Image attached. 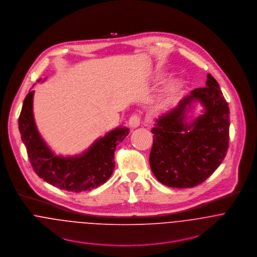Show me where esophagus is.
Listing matches in <instances>:
<instances>
[{"label": "esophagus", "instance_id": "obj_1", "mask_svg": "<svg viewBox=\"0 0 257 257\" xmlns=\"http://www.w3.org/2000/svg\"><path fill=\"white\" fill-rule=\"evenodd\" d=\"M140 123H141V120H140V116L139 115H132L129 119V126L131 128H137L140 126Z\"/></svg>", "mask_w": 257, "mask_h": 257}]
</instances>
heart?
<instances>
[{
    "label": "heart",
    "instance_id": "1",
    "mask_svg": "<svg viewBox=\"0 0 257 257\" xmlns=\"http://www.w3.org/2000/svg\"><path fill=\"white\" fill-rule=\"evenodd\" d=\"M183 86H184V82H183L182 79L177 78V79L172 80L167 87L165 93L160 98V102L162 104L170 103L171 100L173 99V97L183 88Z\"/></svg>",
    "mask_w": 257,
    "mask_h": 257
}]
</instances>
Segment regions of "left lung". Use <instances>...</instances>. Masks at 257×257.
Returning a JSON list of instances; mask_svg holds the SVG:
<instances>
[{"label":"left lung","instance_id":"obj_1","mask_svg":"<svg viewBox=\"0 0 257 257\" xmlns=\"http://www.w3.org/2000/svg\"><path fill=\"white\" fill-rule=\"evenodd\" d=\"M203 107L197 116L195 106ZM229 109L217 81L207 75L205 87L193 89L176 107L155 120L150 166L156 178L175 188L205 181L226 157Z\"/></svg>","mask_w":257,"mask_h":257}]
</instances>
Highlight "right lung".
Returning <instances> with one entry per match:
<instances>
[{"instance_id": "1", "label": "right lung", "mask_w": 257, "mask_h": 257, "mask_svg": "<svg viewBox=\"0 0 257 257\" xmlns=\"http://www.w3.org/2000/svg\"><path fill=\"white\" fill-rule=\"evenodd\" d=\"M44 81L39 79L37 82ZM33 95L34 90H29L19 118V129L35 173L49 184L71 192L91 190L105 183L114 171L116 146L129 134V128L116 127L81 154L56 155L37 129Z\"/></svg>"}]
</instances>
